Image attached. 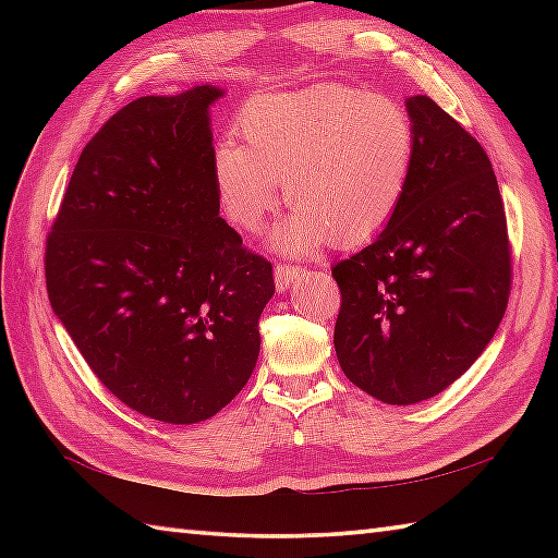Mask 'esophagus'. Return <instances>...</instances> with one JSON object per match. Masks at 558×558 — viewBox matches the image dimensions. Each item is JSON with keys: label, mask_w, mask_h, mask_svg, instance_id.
Instances as JSON below:
<instances>
[{"label": "esophagus", "mask_w": 558, "mask_h": 558, "mask_svg": "<svg viewBox=\"0 0 558 558\" xmlns=\"http://www.w3.org/2000/svg\"><path fill=\"white\" fill-rule=\"evenodd\" d=\"M300 276H302V266L288 264V260H280V264L276 266V286H278V290H288Z\"/></svg>", "instance_id": "34e87169"}]
</instances>
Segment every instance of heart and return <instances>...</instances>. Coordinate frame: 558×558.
<instances>
[{
    "instance_id": "1",
    "label": "heart",
    "mask_w": 558,
    "mask_h": 558,
    "mask_svg": "<svg viewBox=\"0 0 558 558\" xmlns=\"http://www.w3.org/2000/svg\"><path fill=\"white\" fill-rule=\"evenodd\" d=\"M242 144L213 150V184L234 228L256 230L288 198L298 204L278 225L286 252L369 242L398 216L414 168V124L381 93L322 86L258 96L240 114Z\"/></svg>"
}]
</instances>
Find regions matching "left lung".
Instances as JSON below:
<instances>
[{
	"label": "left lung",
	"instance_id": "obj_1",
	"mask_svg": "<svg viewBox=\"0 0 558 558\" xmlns=\"http://www.w3.org/2000/svg\"><path fill=\"white\" fill-rule=\"evenodd\" d=\"M408 114L414 168L398 216L330 266L338 362L388 405L434 398L470 369L501 324L513 278L487 150L432 98H408Z\"/></svg>",
	"mask_w": 558,
	"mask_h": 558
}]
</instances>
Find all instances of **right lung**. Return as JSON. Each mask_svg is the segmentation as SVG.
Segmentation results:
<instances>
[{
	"label": "right lung",
	"mask_w": 558,
	"mask_h": 558,
	"mask_svg": "<svg viewBox=\"0 0 558 558\" xmlns=\"http://www.w3.org/2000/svg\"><path fill=\"white\" fill-rule=\"evenodd\" d=\"M146 96L114 112L71 174L45 246L50 304L100 384L150 420L196 424L252 376L270 260L220 218L208 105Z\"/></svg>",
	"instance_id": "1"
}]
</instances>
